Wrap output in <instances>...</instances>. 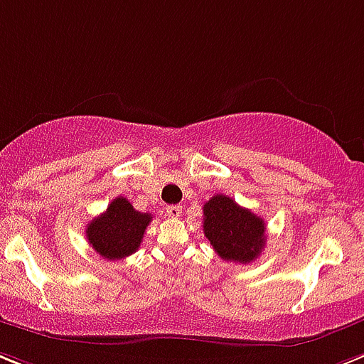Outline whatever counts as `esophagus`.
I'll return each mask as SVG.
<instances>
[{
	"label": "esophagus",
	"mask_w": 364,
	"mask_h": 364,
	"mask_svg": "<svg viewBox=\"0 0 364 364\" xmlns=\"http://www.w3.org/2000/svg\"><path fill=\"white\" fill-rule=\"evenodd\" d=\"M166 216H170V218H179V216H181V207H179V205H168L166 207Z\"/></svg>",
	"instance_id": "obj_1"
}]
</instances>
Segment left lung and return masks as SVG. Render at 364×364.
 <instances>
[{
    "label": "left lung",
    "mask_w": 364,
    "mask_h": 364,
    "mask_svg": "<svg viewBox=\"0 0 364 364\" xmlns=\"http://www.w3.org/2000/svg\"><path fill=\"white\" fill-rule=\"evenodd\" d=\"M264 231V220L233 198L216 194L203 205V233L224 261L248 264L257 259L267 242Z\"/></svg>",
    "instance_id": "1"
}]
</instances>
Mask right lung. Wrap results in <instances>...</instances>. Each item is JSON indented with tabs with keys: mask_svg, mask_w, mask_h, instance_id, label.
I'll use <instances>...</instances> for the list:
<instances>
[{
	"mask_svg": "<svg viewBox=\"0 0 364 364\" xmlns=\"http://www.w3.org/2000/svg\"><path fill=\"white\" fill-rule=\"evenodd\" d=\"M151 218L149 213H139L120 196L87 225V239L103 259L118 261L139 250Z\"/></svg>",
	"mask_w": 364,
	"mask_h": 364,
	"instance_id": "add662e5",
	"label": "right lung"
}]
</instances>
